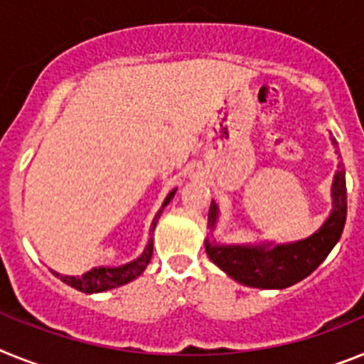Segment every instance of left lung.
Listing matches in <instances>:
<instances>
[{"label": "left lung", "instance_id": "1", "mask_svg": "<svg viewBox=\"0 0 364 364\" xmlns=\"http://www.w3.org/2000/svg\"><path fill=\"white\" fill-rule=\"evenodd\" d=\"M337 148V141L331 137ZM331 214L324 225L306 240L293 243H262V245H223L216 240H205L208 258L225 271L236 282L260 289H284L304 280L326 260L335 243L343 235L346 221V178L343 163L331 185ZM218 221V205L210 203L207 227L214 230Z\"/></svg>", "mask_w": 364, "mask_h": 364}]
</instances>
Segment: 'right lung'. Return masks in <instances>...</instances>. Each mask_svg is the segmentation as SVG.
I'll list each match as a JSON object with an SVG mask.
<instances>
[{"label":"right lung","mask_w":364,"mask_h":364,"mask_svg":"<svg viewBox=\"0 0 364 364\" xmlns=\"http://www.w3.org/2000/svg\"><path fill=\"white\" fill-rule=\"evenodd\" d=\"M176 191H178V188H173V191L166 196V200L163 201V207H161V210L156 214L154 221H151L150 235H154V229H156L157 225V218L161 216L163 208L172 201ZM151 252H154V242H151L150 238L148 240V245L144 247L143 255H141L139 258H135L134 262H129V264L119 265V267H95V269L87 271V273H84L82 277H68V274H60L56 273V271H53V273H55V277H58L62 282H65L68 286L75 287V289H78V291L82 293L107 291V289L124 286V284L135 280L139 274L146 269V265L150 264Z\"/></svg>","instance_id":"1"}]
</instances>
